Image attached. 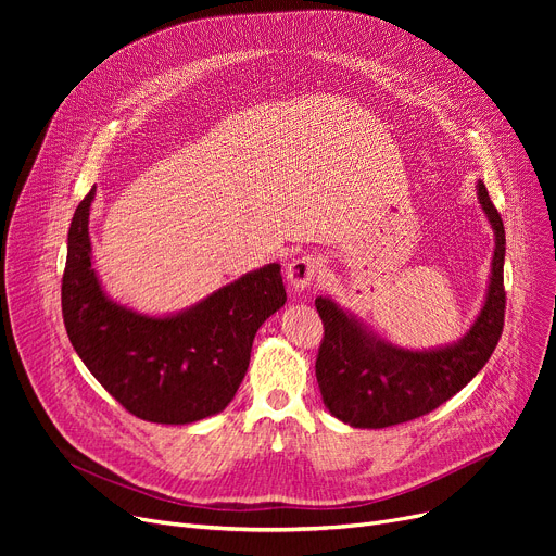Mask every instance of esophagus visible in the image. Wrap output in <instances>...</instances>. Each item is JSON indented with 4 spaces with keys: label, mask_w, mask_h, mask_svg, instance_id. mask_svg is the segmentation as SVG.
<instances>
[{
    "label": "esophagus",
    "mask_w": 556,
    "mask_h": 556,
    "mask_svg": "<svg viewBox=\"0 0 556 556\" xmlns=\"http://www.w3.org/2000/svg\"><path fill=\"white\" fill-rule=\"evenodd\" d=\"M319 266H323V263H319V256L304 254V256H298V258L288 263L286 277L295 290H308L315 281V275H317Z\"/></svg>",
    "instance_id": "obj_1"
}]
</instances>
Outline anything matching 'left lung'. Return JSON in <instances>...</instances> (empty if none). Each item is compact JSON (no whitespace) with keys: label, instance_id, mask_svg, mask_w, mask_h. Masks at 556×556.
Returning <instances> with one entry per match:
<instances>
[{"label":"left lung","instance_id":"8db88e82","mask_svg":"<svg viewBox=\"0 0 556 556\" xmlns=\"http://www.w3.org/2000/svg\"><path fill=\"white\" fill-rule=\"evenodd\" d=\"M478 198L495 233L486 300L466 336L448 346L410 352L367 331L333 300L317 298L325 325L315 376L329 413L354 428H388L446 403L486 365L505 325V227L489 191Z\"/></svg>","mask_w":556,"mask_h":556}]
</instances>
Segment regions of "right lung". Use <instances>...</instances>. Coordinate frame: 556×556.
I'll return each instance as SVG.
<instances>
[{"instance_id": "obj_1", "label": "right lung", "mask_w": 556, "mask_h": 556, "mask_svg": "<svg viewBox=\"0 0 556 556\" xmlns=\"http://www.w3.org/2000/svg\"><path fill=\"white\" fill-rule=\"evenodd\" d=\"M74 212L63 275V319L72 346L126 410L153 424L218 415L237 394L258 327L286 302L279 263L231 281L195 306L151 317L112 302L92 268L90 204Z\"/></svg>"}]
</instances>
